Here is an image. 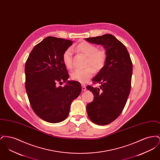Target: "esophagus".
<instances>
[{"label": "esophagus", "instance_id": "esophagus-1", "mask_svg": "<svg viewBox=\"0 0 160 160\" xmlns=\"http://www.w3.org/2000/svg\"><path fill=\"white\" fill-rule=\"evenodd\" d=\"M82 91H86V85L84 84H82Z\"/></svg>", "mask_w": 160, "mask_h": 160}]
</instances>
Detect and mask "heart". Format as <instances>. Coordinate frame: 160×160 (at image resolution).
I'll use <instances>...</instances> for the list:
<instances>
[{
	"instance_id": "heart-1",
	"label": "heart",
	"mask_w": 160,
	"mask_h": 160,
	"mask_svg": "<svg viewBox=\"0 0 160 160\" xmlns=\"http://www.w3.org/2000/svg\"><path fill=\"white\" fill-rule=\"evenodd\" d=\"M76 50L88 57L86 66L89 67L82 69H77L73 71L71 73V78L77 82L84 83L93 76L95 70L99 71L104 67L107 60L106 52L102 49H98L97 46L88 42H81L77 47ZM72 53V49L68 48L62 55L64 65L69 69L73 68ZM90 66L94 68H92V66L90 67Z\"/></svg>"
}]
</instances>
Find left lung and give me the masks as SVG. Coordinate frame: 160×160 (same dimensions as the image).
Masks as SVG:
<instances>
[{"mask_svg":"<svg viewBox=\"0 0 160 160\" xmlns=\"http://www.w3.org/2000/svg\"><path fill=\"white\" fill-rule=\"evenodd\" d=\"M102 45L107 54L104 67L92 79L99 88L88 86L94 98L86 106L89 119L99 125L110 123L121 114L131 90L132 64L128 52L121 41L110 34L85 39Z\"/></svg>","mask_w":160,"mask_h":160,"instance_id":"8db88e82","label":"left lung"}]
</instances>
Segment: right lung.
<instances>
[{
	"label": "right lung",
	"mask_w": 160,
	"mask_h": 160,
	"mask_svg": "<svg viewBox=\"0 0 160 160\" xmlns=\"http://www.w3.org/2000/svg\"><path fill=\"white\" fill-rule=\"evenodd\" d=\"M72 41L48 37L35 46L25 64V86L31 107L40 118L59 123L68 116L70 106L82 91L80 83L68 80L62 60ZM67 82L63 87L58 83Z\"/></svg>",
	"instance_id": "1"
}]
</instances>
